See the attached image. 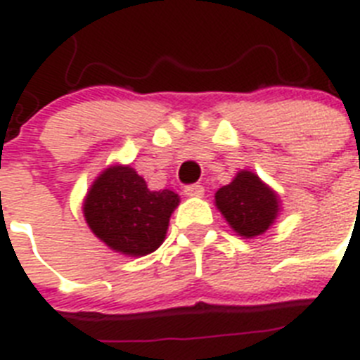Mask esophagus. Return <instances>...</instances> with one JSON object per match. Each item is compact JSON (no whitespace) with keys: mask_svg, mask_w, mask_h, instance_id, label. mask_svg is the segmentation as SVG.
Listing matches in <instances>:
<instances>
[{"mask_svg":"<svg viewBox=\"0 0 360 360\" xmlns=\"http://www.w3.org/2000/svg\"><path fill=\"white\" fill-rule=\"evenodd\" d=\"M203 186H198V184H193V186H186L184 187V193L191 198H202L203 196Z\"/></svg>","mask_w":360,"mask_h":360,"instance_id":"obj_1","label":"esophagus"}]
</instances>
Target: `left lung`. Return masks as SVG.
Instances as JSON below:
<instances>
[{"label": "left lung", "instance_id": "obj_1", "mask_svg": "<svg viewBox=\"0 0 360 360\" xmlns=\"http://www.w3.org/2000/svg\"><path fill=\"white\" fill-rule=\"evenodd\" d=\"M214 205L243 240L265 234L281 212L278 193L249 169L238 171L231 184L216 191Z\"/></svg>", "mask_w": 360, "mask_h": 360}]
</instances>
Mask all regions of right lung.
Returning a JSON list of instances; mask_svg holds the SVG:
<instances>
[{
  "label": "right lung",
  "instance_id": "obj_1",
  "mask_svg": "<svg viewBox=\"0 0 360 360\" xmlns=\"http://www.w3.org/2000/svg\"><path fill=\"white\" fill-rule=\"evenodd\" d=\"M180 196L151 191L131 165L111 164L98 174L82 202L86 224L113 252L141 257L164 243Z\"/></svg>",
  "mask_w": 360,
  "mask_h": 360
}]
</instances>
